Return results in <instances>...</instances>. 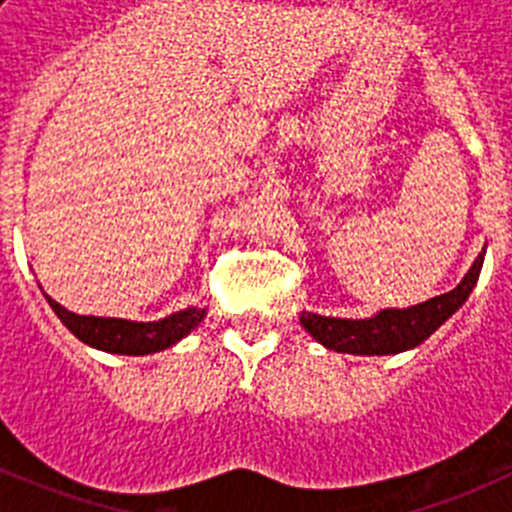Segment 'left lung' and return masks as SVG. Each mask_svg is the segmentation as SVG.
<instances>
[{
	"instance_id": "left-lung-1",
	"label": "left lung",
	"mask_w": 512,
	"mask_h": 512,
	"mask_svg": "<svg viewBox=\"0 0 512 512\" xmlns=\"http://www.w3.org/2000/svg\"><path fill=\"white\" fill-rule=\"evenodd\" d=\"M482 261H485V251L479 253L472 269L464 274V279L451 292L431 297L420 305L402 307V310L387 307V310H379L377 315L364 320L325 318L318 312H302L300 323L315 341L323 343L330 351H338V354H402V351L420 346L425 338L433 336L467 302L479 279V271H482Z\"/></svg>"
}]
</instances>
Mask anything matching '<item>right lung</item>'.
Masks as SVG:
<instances>
[{"instance_id":"right-lung-1","label":"right lung","mask_w":512,"mask_h":512,"mask_svg":"<svg viewBox=\"0 0 512 512\" xmlns=\"http://www.w3.org/2000/svg\"><path fill=\"white\" fill-rule=\"evenodd\" d=\"M45 300L79 341L99 348V351H107V354L122 356H146L164 351V348L187 338L207 315V310H202V307H187V310L174 312L169 318L153 320V323H138V320L76 315V312L66 310L48 295H45Z\"/></svg>"}]
</instances>
